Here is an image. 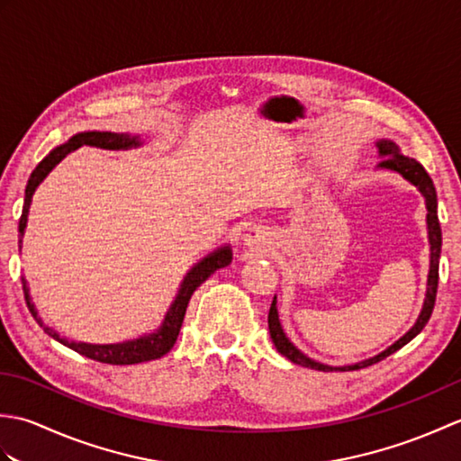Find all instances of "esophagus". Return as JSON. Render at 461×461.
Segmentation results:
<instances>
[{"label":"esophagus","instance_id":"1","mask_svg":"<svg viewBox=\"0 0 461 461\" xmlns=\"http://www.w3.org/2000/svg\"><path fill=\"white\" fill-rule=\"evenodd\" d=\"M263 240H266L263 238V233L256 228H251V230H248L246 236H243V246H248L249 249H258L263 246Z\"/></svg>","mask_w":461,"mask_h":461}]
</instances>
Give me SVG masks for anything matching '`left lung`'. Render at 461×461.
<instances>
[{
	"label": "left lung",
	"mask_w": 461,
	"mask_h": 461,
	"mask_svg": "<svg viewBox=\"0 0 461 461\" xmlns=\"http://www.w3.org/2000/svg\"><path fill=\"white\" fill-rule=\"evenodd\" d=\"M378 152L382 156L380 160V168H388L394 170L400 176H404L408 182H412L416 188L422 192V195L426 198V208H428V236H429V276H428V291H426V301H424V309L420 312V317L416 321V325L410 329L406 335L396 340L393 347H388L384 352L380 355L372 357L368 360L357 362V365L350 366H329V365H321V362L311 360L309 357L303 355L299 348L293 347V342L285 337V332L281 329L279 322V315H277V307H276V299L271 303L269 309V335L273 345L281 352L283 357H287L291 362L295 365L307 366V368H315V370H322V372H332V370H358V368H366L370 365H376V362L384 360L386 357L393 355L398 348H402L404 345H408L420 330L426 327V322L432 317V311L436 305V293H438V269H439V251H442V228H439V220H438V195H436V188L434 182L429 178L428 172L424 170V166L416 162L414 158H408V156H402L398 150V146L390 140H380L378 142Z\"/></svg>",
	"instance_id": "obj_1"
}]
</instances>
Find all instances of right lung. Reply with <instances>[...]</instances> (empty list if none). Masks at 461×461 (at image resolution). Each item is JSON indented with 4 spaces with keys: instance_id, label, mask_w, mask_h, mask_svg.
<instances>
[{
    "instance_id": "add662e5",
    "label": "right lung",
    "mask_w": 461,
    "mask_h": 461,
    "mask_svg": "<svg viewBox=\"0 0 461 461\" xmlns=\"http://www.w3.org/2000/svg\"><path fill=\"white\" fill-rule=\"evenodd\" d=\"M83 144L96 146V149H106V150H121V149H131V146H139V136H129V134H114V132H81L73 136L71 140L65 142L63 146H57L55 150L49 152L45 158L37 164V168L32 172V178L27 182L25 188V202H23V213L19 218V249H22V238L25 233V225H27V213H29V205H32L33 192L41 182L45 176L55 168V164L61 162L68 152H73L79 149ZM231 261V251L230 248H221L218 251L210 253L208 258H203L198 266L192 267L188 276L184 277V283L180 287L178 297L172 303L170 311L166 312V319L162 322V327L152 332L149 337L129 340V342H119V345H86V342H75V340H67L63 337H59L53 329H49L43 325V321L37 317L35 305L32 303V297H29V289L23 281V295L27 309L32 311L33 319L39 322V327H43L49 337H53L55 340L61 342V345L73 348L79 355L96 360V362H104V365H139V362L146 360H154L164 357L168 352L176 339H178V332L182 329L185 309H188V303L194 295V291L198 289L202 283L208 279L213 271H218L221 267L228 266Z\"/></svg>"
}]
</instances>
